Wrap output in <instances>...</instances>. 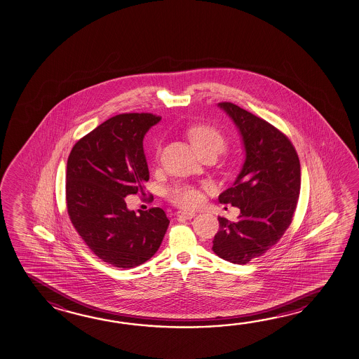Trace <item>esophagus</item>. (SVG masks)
Returning <instances> with one entry per match:
<instances>
[{
	"label": "esophagus",
	"mask_w": 359,
	"mask_h": 359,
	"mask_svg": "<svg viewBox=\"0 0 359 359\" xmlns=\"http://www.w3.org/2000/svg\"><path fill=\"white\" fill-rule=\"evenodd\" d=\"M177 215L179 218H182V219H191V218H194L195 213L194 212H182V210H179Z\"/></svg>",
	"instance_id": "34e87169"
}]
</instances>
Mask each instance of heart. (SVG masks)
Segmentation results:
<instances>
[{
    "label": "heart",
    "instance_id": "obj_1",
    "mask_svg": "<svg viewBox=\"0 0 359 359\" xmlns=\"http://www.w3.org/2000/svg\"><path fill=\"white\" fill-rule=\"evenodd\" d=\"M190 140L194 146L195 150L201 155L203 152L215 151L220 154L226 149V137L220 131L212 126H195L190 130ZM160 156V146L156 145L154 152V160L158 161ZM166 198L170 203L182 209H195L199 207L204 196L199 188L190 184H177L174 187L168 189Z\"/></svg>",
    "mask_w": 359,
    "mask_h": 359
}]
</instances>
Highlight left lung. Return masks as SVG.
I'll return each instance as SVG.
<instances>
[{"label": "left lung", "mask_w": 359, "mask_h": 359, "mask_svg": "<svg viewBox=\"0 0 359 359\" xmlns=\"http://www.w3.org/2000/svg\"><path fill=\"white\" fill-rule=\"evenodd\" d=\"M242 135L245 161L220 203L239 208L237 222L219 217L213 251L245 264L276 245L289 228L300 195V161L289 137L267 121L231 102H220Z\"/></svg>", "instance_id": "left-lung-1"}]
</instances>
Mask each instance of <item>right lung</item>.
Listing matches in <instances>:
<instances>
[{
    "label": "right lung",
    "mask_w": 359,
    "mask_h": 359,
    "mask_svg": "<svg viewBox=\"0 0 359 359\" xmlns=\"http://www.w3.org/2000/svg\"><path fill=\"white\" fill-rule=\"evenodd\" d=\"M161 120L122 114L103 122L73 146L67 164L65 199L70 222L103 262L133 269L156 253L170 220L161 208L127 209L125 196L149 180L144 136Z\"/></svg>",
    "instance_id": "obj_1"
}]
</instances>
